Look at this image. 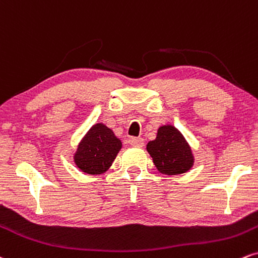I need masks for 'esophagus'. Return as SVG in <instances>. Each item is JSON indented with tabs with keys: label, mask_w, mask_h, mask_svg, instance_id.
Instances as JSON below:
<instances>
[{
	"label": "esophagus",
	"mask_w": 258,
	"mask_h": 258,
	"mask_svg": "<svg viewBox=\"0 0 258 258\" xmlns=\"http://www.w3.org/2000/svg\"><path fill=\"white\" fill-rule=\"evenodd\" d=\"M129 142L133 147H142L145 144L144 139H141V138H132L129 140Z\"/></svg>",
	"instance_id": "obj_1"
}]
</instances>
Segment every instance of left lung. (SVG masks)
Here are the masks:
<instances>
[{"mask_svg": "<svg viewBox=\"0 0 258 258\" xmlns=\"http://www.w3.org/2000/svg\"><path fill=\"white\" fill-rule=\"evenodd\" d=\"M146 148L156 168L164 175L183 174L195 163L192 150L183 135L169 124L160 126L157 138L148 142Z\"/></svg>", "mask_w": 258, "mask_h": 258, "instance_id": "1", "label": "left lung"}]
</instances>
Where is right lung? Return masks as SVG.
<instances>
[{"label":"right lung","mask_w":258,"mask_h":258,"mask_svg":"<svg viewBox=\"0 0 258 258\" xmlns=\"http://www.w3.org/2000/svg\"><path fill=\"white\" fill-rule=\"evenodd\" d=\"M122 142L102 123L94 124L82 139L74 159L76 165L89 175L104 174L116 159Z\"/></svg>","instance_id":"right-lung-1"}]
</instances>
